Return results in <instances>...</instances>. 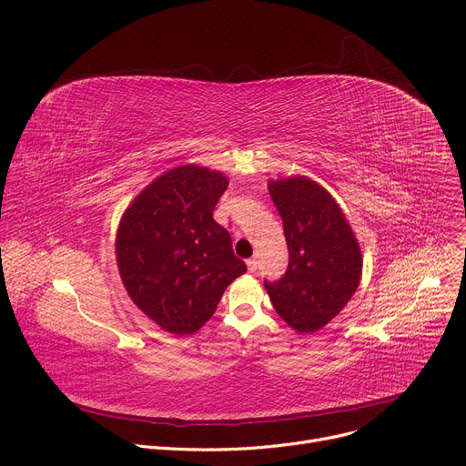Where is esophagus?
Masks as SVG:
<instances>
[{
	"label": "esophagus",
	"instance_id": "esophagus-1",
	"mask_svg": "<svg viewBox=\"0 0 466 466\" xmlns=\"http://www.w3.org/2000/svg\"><path fill=\"white\" fill-rule=\"evenodd\" d=\"M246 267H248L250 272H256L258 270V261L256 259H248V261H246Z\"/></svg>",
	"mask_w": 466,
	"mask_h": 466
}]
</instances>
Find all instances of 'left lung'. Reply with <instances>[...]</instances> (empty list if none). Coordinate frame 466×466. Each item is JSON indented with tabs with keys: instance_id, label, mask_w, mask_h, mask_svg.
<instances>
[{
	"instance_id": "obj_1",
	"label": "left lung",
	"mask_w": 466,
	"mask_h": 466,
	"mask_svg": "<svg viewBox=\"0 0 466 466\" xmlns=\"http://www.w3.org/2000/svg\"><path fill=\"white\" fill-rule=\"evenodd\" d=\"M284 224L289 263L284 277L265 289L279 316L297 333L329 323L361 280L363 258L333 196L307 177L268 182Z\"/></svg>"
}]
</instances>
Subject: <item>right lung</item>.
I'll return each instance as SVG.
<instances>
[{"label": "right lung", "mask_w": 466, "mask_h": 466, "mask_svg": "<svg viewBox=\"0 0 466 466\" xmlns=\"http://www.w3.org/2000/svg\"><path fill=\"white\" fill-rule=\"evenodd\" d=\"M228 184L222 173L187 163L148 184L120 220L116 263L126 291L173 335L201 329L246 272L231 235L212 218Z\"/></svg>", "instance_id": "add662e5"}]
</instances>
